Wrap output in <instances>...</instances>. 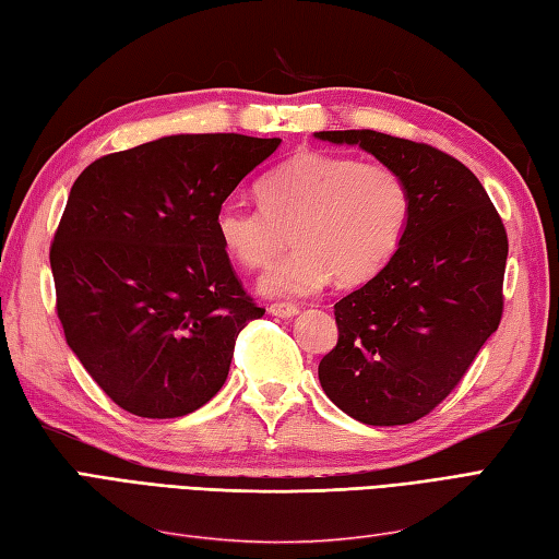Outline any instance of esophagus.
I'll return each instance as SVG.
<instances>
[{
    "mask_svg": "<svg viewBox=\"0 0 559 559\" xmlns=\"http://www.w3.org/2000/svg\"><path fill=\"white\" fill-rule=\"evenodd\" d=\"M267 310L275 318H294V316H298V308L292 306V304H272Z\"/></svg>",
    "mask_w": 559,
    "mask_h": 559,
    "instance_id": "esophagus-1",
    "label": "esophagus"
}]
</instances>
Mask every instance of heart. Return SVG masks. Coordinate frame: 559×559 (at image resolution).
Masks as SVG:
<instances>
[{
    "label": "heart",
    "mask_w": 559,
    "mask_h": 559,
    "mask_svg": "<svg viewBox=\"0 0 559 559\" xmlns=\"http://www.w3.org/2000/svg\"><path fill=\"white\" fill-rule=\"evenodd\" d=\"M261 209L225 201L215 237L243 270L294 251L258 282L270 298H301L336 280L353 287L382 272L407 233L413 194L405 177L377 160L301 152L258 182Z\"/></svg>",
    "instance_id": "obj_1"
}]
</instances>
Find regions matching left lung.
I'll return each instance as SVG.
<instances>
[{"mask_svg":"<svg viewBox=\"0 0 559 559\" xmlns=\"http://www.w3.org/2000/svg\"><path fill=\"white\" fill-rule=\"evenodd\" d=\"M396 168L413 215L396 255L334 306L322 391L372 427L411 425L451 393L502 316L508 235L476 175L429 144L374 130L316 132Z\"/></svg>","mask_w":559,"mask_h":559,"instance_id":"obj_1","label":"left lung"}]
</instances>
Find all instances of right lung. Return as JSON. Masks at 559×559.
Returning <instances> with one entry per match:
<instances>
[{"instance_id":"right-lung-1","label":"right lung","mask_w":559,"mask_h":559,"mask_svg":"<svg viewBox=\"0 0 559 559\" xmlns=\"http://www.w3.org/2000/svg\"><path fill=\"white\" fill-rule=\"evenodd\" d=\"M280 138L170 134L80 173L49 251L66 342L122 411L182 417L223 389L261 318L215 213Z\"/></svg>"}]
</instances>
